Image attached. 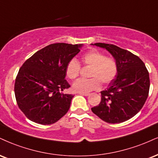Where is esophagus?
<instances>
[{
  "mask_svg": "<svg viewBox=\"0 0 158 158\" xmlns=\"http://www.w3.org/2000/svg\"><path fill=\"white\" fill-rule=\"evenodd\" d=\"M79 94L81 95V96H88L90 94L88 93H79Z\"/></svg>",
  "mask_w": 158,
  "mask_h": 158,
  "instance_id": "obj_1",
  "label": "esophagus"
}]
</instances>
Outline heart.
Listing matches in <instances>:
<instances>
[{
    "label": "heart",
    "instance_id": "1",
    "mask_svg": "<svg viewBox=\"0 0 158 158\" xmlns=\"http://www.w3.org/2000/svg\"><path fill=\"white\" fill-rule=\"evenodd\" d=\"M81 62L85 65L91 67L90 79H79L73 84V90L77 93H89L101 88L102 81L107 85L115 79L118 73V64L115 59L106 56L104 53L97 50L87 52L81 56ZM80 64L75 59L68 62L66 67V75L74 79L79 75Z\"/></svg>",
    "mask_w": 158,
    "mask_h": 158
}]
</instances>
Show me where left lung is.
<instances>
[{
	"instance_id": "left-lung-1",
	"label": "left lung",
	"mask_w": 158,
	"mask_h": 158,
	"mask_svg": "<svg viewBox=\"0 0 158 158\" xmlns=\"http://www.w3.org/2000/svg\"><path fill=\"white\" fill-rule=\"evenodd\" d=\"M106 49L118 64V73L106 90L101 102L91 110L105 122L118 123L136 115L145 104L149 91V72L138 56L115 45L91 44Z\"/></svg>"
}]
</instances>
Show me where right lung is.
I'll list each match as a JSON object with an SVG mask.
<instances>
[{
	"label": "right lung",
	"instance_id": "1",
	"mask_svg": "<svg viewBox=\"0 0 158 158\" xmlns=\"http://www.w3.org/2000/svg\"><path fill=\"white\" fill-rule=\"evenodd\" d=\"M82 44L54 43L37 51L23 64L15 79V94L19 108L29 120L52 124L69 110L73 96L64 79L68 62Z\"/></svg>",
	"mask_w": 158,
	"mask_h": 158
}]
</instances>
